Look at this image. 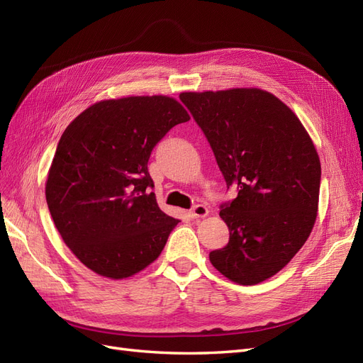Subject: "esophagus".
Masks as SVG:
<instances>
[{
	"label": "esophagus",
	"mask_w": 363,
	"mask_h": 363,
	"mask_svg": "<svg viewBox=\"0 0 363 363\" xmlns=\"http://www.w3.org/2000/svg\"><path fill=\"white\" fill-rule=\"evenodd\" d=\"M208 215V211H207V207L206 206H201V204H199V206H195L192 211L189 212V216L191 218H206Z\"/></svg>",
	"instance_id": "1"
}]
</instances>
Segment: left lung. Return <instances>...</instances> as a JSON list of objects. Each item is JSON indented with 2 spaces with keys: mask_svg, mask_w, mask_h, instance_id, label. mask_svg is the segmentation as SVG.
Returning a JSON list of instances; mask_svg holds the SVG:
<instances>
[{
  "mask_svg": "<svg viewBox=\"0 0 363 363\" xmlns=\"http://www.w3.org/2000/svg\"><path fill=\"white\" fill-rule=\"evenodd\" d=\"M238 196L219 216L228 244L208 255L224 277L251 286L276 276L316 221L321 163L291 108L259 87L182 92Z\"/></svg>",
  "mask_w": 363,
  "mask_h": 363,
  "instance_id": "8db88e82",
  "label": "left lung"
}]
</instances>
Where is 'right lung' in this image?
<instances>
[{"mask_svg": "<svg viewBox=\"0 0 363 363\" xmlns=\"http://www.w3.org/2000/svg\"><path fill=\"white\" fill-rule=\"evenodd\" d=\"M191 116L172 96L89 106L63 131L45 183L52 221L86 268L128 279L155 262L180 219L160 211L148 172L157 142Z\"/></svg>", "mask_w": 363, "mask_h": 363, "instance_id": "right-lung-1", "label": "right lung"}]
</instances>
